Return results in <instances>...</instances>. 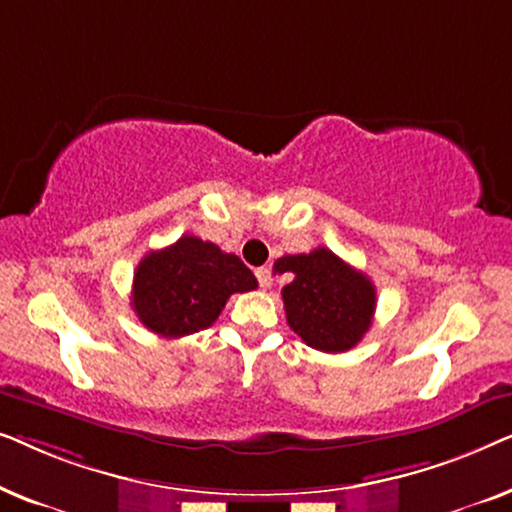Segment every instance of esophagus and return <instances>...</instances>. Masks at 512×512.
Here are the masks:
<instances>
[{
    "mask_svg": "<svg viewBox=\"0 0 512 512\" xmlns=\"http://www.w3.org/2000/svg\"><path fill=\"white\" fill-rule=\"evenodd\" d=\"M256 279H258V284H261V289H270L272 286V272L268 268H258Z\"/></svg>",
    "mask_w": 512,
    "mask_h": 512,
    "instance_id": "34e87169",
    "label": "esophagus"
}]
</instances>
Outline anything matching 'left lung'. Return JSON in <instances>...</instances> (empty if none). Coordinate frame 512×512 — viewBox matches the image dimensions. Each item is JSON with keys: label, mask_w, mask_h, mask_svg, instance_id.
I'll list each match as a JSON object with an SVG mask.
<instances>
[{"label": "left lung", "mask_w": 512, "mask_h": 512, "mask_svg": "<svg viewBox=\"0 0 512 512\" xmlns=\"http://www.w3.org/2000/svg\"><path fill=\"white\" fill-rule=\"evenodd\" d=\"M275 270L293 275L282 289L286 321L312 349L347 352L373 324V282L326 247L279 258Z\"/></svg>", "instance_id": "left-lung-1"}]
</instances>
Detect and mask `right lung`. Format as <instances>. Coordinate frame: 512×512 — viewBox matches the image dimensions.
Instances as JSON below:
<instances>
[{
    "mask_svg": "<svg viewBox=\"0 0 512 512\" xmlns=\"http://www.w3.org/2000/svg\"><path fill=\"white\" fill-rule=\"evenodd\" d=\"M254 272L235 254L184 235L170 247L149 251L132 279V310L163 338L205 331L219 319L233 293L254 291Z\"/></svg>",
    "mask_w": 512,
    "mask_h": 512,
    "instance_id": "obj_1",
    "label": "right lung"
}]
</instances>
